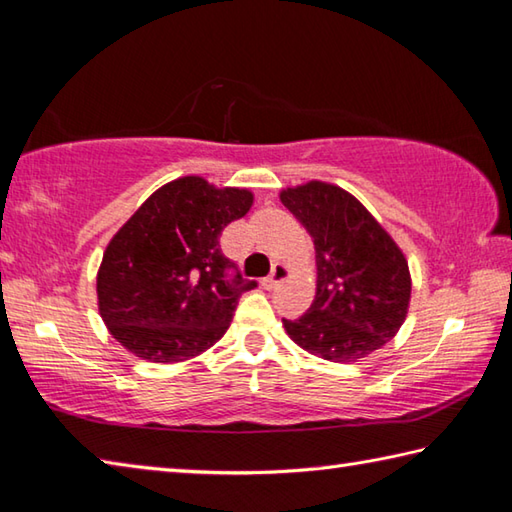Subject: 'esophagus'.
Segmentation results:
<instances>
[{"label": "esophagus", "instance_id": "esophagus-1", "mask_svg": "<svg viewBox=\"0 0 512 512\" xmlns=\"http://www.w3.org/2000/svg\"><path fill=\"white\" fill-rule=\"evenodd\" d=\"M287 275H289L287 266H284V264H275V266H273V271H271V275H268L266 280L262 282V284H264V289H277L284 280H287Z\"/></svg>", "mask_w": 512, "mask_h": 512}]
</instances>
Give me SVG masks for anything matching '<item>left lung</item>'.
<instances>
[{
  "instance_id": "left-lung-1",
  "label": "left lung",
  "mask_w": 512,
  "mask_h": 512,
  "mask_svg": "<svg viewBox=\"0 0 512 512\" xmlns=\"http://www.w3.org/2000/svg\"><path fill=\"white\" fill-rule=\"evenodd\" d=\"M280 201L316 250V298L305 316L282 318L289 339L314 357H368L404 325L411 302L409 262L375 216L339 185L309 180Z\"/></svg>"
}]
</instances>
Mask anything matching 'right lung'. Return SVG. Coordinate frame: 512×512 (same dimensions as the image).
I'll return each mask as SVG.
<instances>
[{
	"label": "right lung",
	"mask_w": 512,
	"mask_h": 512,
	"mask_svg": "<svg viewBox=\"0 0 512 512\" xmlns=\"http://www.w3.org/2000/svg\"><path fill=\"white\" fill-rule=\"evenodd\" d=\"M250 189L183 176L146 198L110 239L97 273L108 332L151 363L194 359L228 332L241 293L255 282L225 280L232 262L219 237L246 216Z\"/></svg>",
	"instance_id": "obj_1"
}]
</instances>
